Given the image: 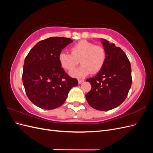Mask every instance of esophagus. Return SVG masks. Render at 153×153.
Instances as JSON below:
<instances>
[{"instance_id":"esophagus-1","label":"esophagus","mask_w":153,"mask_h":153,"mask_svg":"<svg viewBox=\"0 0 153 153\" xmlns=\"http://www.w3.org/2000/svg\"><path fill=\"white\" fill-rule=\"evenodd\" d=\"M78 84H82V82H84V80H82V79H78Z\"/></svg>"}]
</instances>
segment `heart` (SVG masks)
Instances as JSON below:
<instances>
[{
  "label": "heart",
  "mask_w": 153,
  "mask_h": 153,
  "mask_svg": "<svg viewBox=\"0 0 153 153\" xmlns=\"http://www.w3.org/2000/svg\"><path fill=\"white\" fill-rule=\"evenodd\" d=\"M59 62L62 68L70 71L78 64L82 65L70 73L72 76L83 78L91 73L96 74L103 68L106 61L105 49L89 41L82 40L72 46L71 53L61 52L59 54Z\"/></svg>",
  "instance_id": "obj_1"
}]
</instances>
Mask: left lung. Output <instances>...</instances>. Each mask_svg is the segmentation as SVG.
Masks as SVG:
<instances>
[{
	"mask_svg": "<svg viewBox=\"0 0 153 153\" xmlns=\"http://www.w3.org/2000/svg\"><path fill=\"white\" fill-rule=\"evenodd\" d=\"M101 41L106 52V61L96 76L86 80L92 87L85 98L91 107L106 111L116 108L126 100L131 86V68L121 48L105 39Z\"/></svg>",
	"mask_w": 153,
	"mask_h": 153,
	"instance_id": "left-lung-1",
	"label": "left lung"
}]
</instances>
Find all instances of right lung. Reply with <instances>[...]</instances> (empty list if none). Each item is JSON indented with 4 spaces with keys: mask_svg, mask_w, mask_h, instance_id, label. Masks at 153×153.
<instances>
[{
    "mask_svg": "<svg viewBox=\"0 0 153 153\" xmlns=\"http://www.w3.org/2000/svg\"><path fill=\"white\" fill-rule=\"evenodd\" d=\"M73 42L70 38L51 37L40 41L25 59L22 80L26 94L38 107L52 110L61 106L72 87L78 85L59 62V54Z\"/></svg>",
    "mask_w": 153,
    "mask_h": 153,
    "instance_id": "add662e5",
    "label": "right lung"
}]
</instances>
